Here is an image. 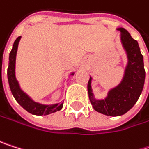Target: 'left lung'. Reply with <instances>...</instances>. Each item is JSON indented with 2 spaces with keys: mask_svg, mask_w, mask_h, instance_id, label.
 I'll return each mask as SVG.
<instances>
[{
  "mask_svg": "<svg viewBox=\"0 0 149 149\" xmlns=\"http://www.w3.org/2000/svg\"><path fill=\"white\" fill-rule=\"evenodd\" d=\"M120 31V41L127 56L121 82L109 90L103 100H97L92 89L93 78L90 77L87 89L91 104L95 111L107 116H120L128 112L137 102L143 90L145 82V70L143 56L138 42L134 40L124 28H118Z\"/></svg>",
  "mask_w": 149,
  "mask_h": 149,
  "instance_id": "left-lung-1",
  "label": "left lung"
}]
</instances>
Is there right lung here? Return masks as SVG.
Returning a JSON list of instances; mask_svg holds the SVG:
<instances>
[{
	"instance_id": "obj_1",
	"label": "right lung",
	"mask_w": 149,
	"mask_h": 149,
	"mask_svg": "<svg viewBox=\"0 0 149 149\" xmlns=\"http://www.w3.org/2000/svg\"><path fill=\"white\" fill-rule=\"evenodd\" d=\"M20 40L21 36L17 37L13 44L12 50L9 53V61L8 68V80L14 98L22 107H23L27 112L35 115H48L61 110L63 102L53 105H43L34 101L27 93H25L21 89L20 85L15 78V59ZM70 75H74V72H72Z\"/></svg>"
}]
</instances>
